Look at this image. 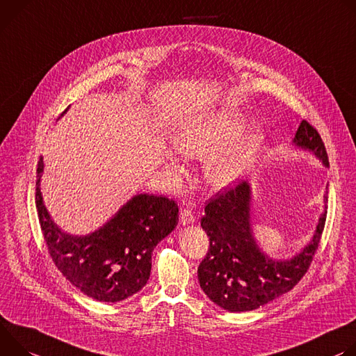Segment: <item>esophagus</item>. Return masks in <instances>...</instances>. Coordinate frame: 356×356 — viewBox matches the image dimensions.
I'll return each instance as SVG.
<instances>
[{
    "label": "esophagus",
    "mask_w": 356,
    "mask_h": 356,
    "mask_svg": "<svg viewBox=\"0 0 356 356\" xmlns=\"http://www.w3.org/2000/svg\"><path fill=\"white\" fill-rule=\"evenodd\" d=\"M179 219H181V223H182L184 226H186V225H191V223L195 222V215H193V212H192L189 208H184V209L181 211Z\"/></svg>",
    "instance_id": "esophagus-1"
}]
</instances>
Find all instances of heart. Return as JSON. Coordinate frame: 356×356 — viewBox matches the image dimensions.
I'll return each instance as SVG.
<instances>
[{
  "label": "heart",
  "mask_w": 356,
  "mask_h": 356,
  "mask_svg": "<svg viewBox=\"0 0 356 356\" xmlns=\"http://www.w3.org/2000/svg\"><path fill=\"white\" fill-rule=\"evenodd\" d=\"M246 129L245 118L229 111H212L186 123L175 136L174 145L188 158H207V182L215 189H226L248 175L263 145L261 133L243 134ZM163 165L174 175L185 174L172 149L163 152Z\"/></svg>",
  "instance_id": "obj_1"
}]
</instances>
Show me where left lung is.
<instances>
[{"label": "left lung", "mask_w": 356, "mask_h": 356, "mask_svg": "<svg viewBox=\"0 0 356 356\" xmlns=\"http://www.w3.org/2000/svg\"><path fill=\"white\" fill-rule=\"evenodd\" d=\"M293 144L311 152L330 167L325 145L308 122L302 120ZM327 193L311 241L293 257L275 260L264 253L253 232L252 186L241 182L218 192L205 207L201 226L209 236V250L198 267L204 293L223 309L243 312L256 309L290 291L305 274L325 225Z\"/></svg>", "instance_id": "1"}]
</instances>
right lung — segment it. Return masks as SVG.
I'll list each match as a JSON object with an SVG mask.
<instances>
[{
    "label": "right lung",
    "instance_id": "obj_1",
    "mask_svg": "<svg viewBox=\"0 0 356 356\" xmlns=\"http://www.w3.org/2000/svg\"><path fill=\"white\" fill-rule=\"evenodd\" d=\"M41 156L35 193L38 218L60 273L97 301L117 302L138 293L149 279L154 248L178 225V205L163 195L137 193L97 230L70 234L54 222L44 204Z\"/></svg>",
    "mask_w": 356,
    "mask_h": 356
}]
</instances>
